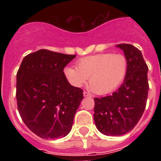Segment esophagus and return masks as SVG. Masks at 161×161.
Returning <instances> with one entry per match:
<instances>
[{
	"mask_svg": "<svg viewBox=\"0 0 161 161\" xmlns=\"http://www.w3.org/2000/svg\"><path fill=\"white\" fill-rule=\"evenodd\" d=\"M83 96H84V97H92V95H91L90 93H88V92H85V91L83 92Z\"/></svg>",
	"mask_w": 161,
	"mask_h": 161,
	"instance_id": "esophagus-1",
	"label": "esophagus"
}]
</instances>
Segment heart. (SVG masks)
Instances as JSON below:
<instances>
[{
	"mask_svg": "<svg viewBox=\"0 0 161 161\" xmlns=\"http://www.w3.org/2000/svg\"><path fill=\"white\" fill-rule=\"evenodd\" d=\"M76 68L68 67L64 73L75 87L83 86L88 78L92 90L99 95L112 93L124 82L129 63L121 53H100L88 56L77 61Z\"/></svg>",
	"mask_w": 161,
	"mask_h": 161,
	"instance_id": "heart-1",
	"label": "heart"
}]
</instances>
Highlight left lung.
Here are the masks:
<instances>
[{"label":"left lung","mask_w":161,"mask_h":161,"mask_svg":"<svg viewBox=\"0 0 161 161\" xmlns=\"http://www.w3.org/2000/svg\"><path fill=\"white\" fill-rule=\"evenodd\" d=\"M129 63L127 75L112 95L94 98L93 119L97 129L108 136L128 133L137 125L148 98V66L141 52L131 44H119Z\"/></svg>","instance_id":"left-lung-1"}]
</instances>
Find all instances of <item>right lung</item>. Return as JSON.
Instances as JSON below:
<instances>
[{"instance_id":"1","label":"right lung","mask_w":161,"mask_h":161,"mask_svg":"<svg viewBox=\"0 0 161 161\" xmlns=\"http://www.w3.org/2000/svg\"><path fill=\"white\" fill-rule=\"evenodd\" d=\"M75 57L41 49L26 55L17 71L19 114L42 139L65 137L72 130L83 91L68 83L63 69Z\"/></svg>"}]
</instances>
